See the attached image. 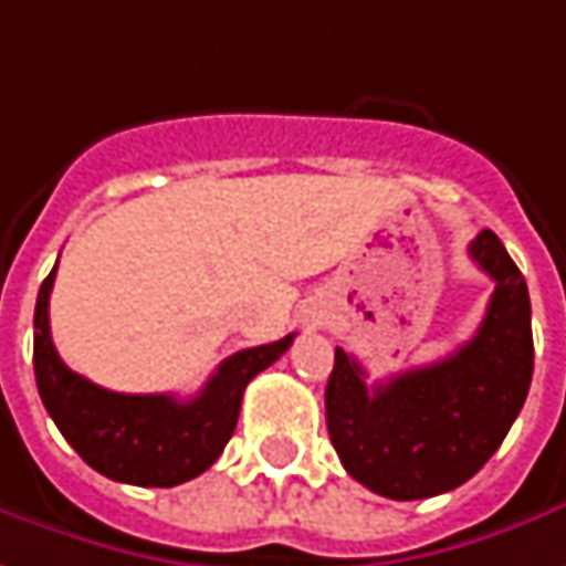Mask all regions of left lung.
I'll list each match as a JSON object with an SVG mask.
<instances>
[{
  "instance_id": "obj_1",
  "label": "left lung",
  "mask_w": 566,
  "mask_h": 566,
  "mask_svg": "<svg viewBox=\"0 0 566 566\" xmlns=\"http://www.w3.org/2000/svg\"><path fill=\"white\" fill-rule=\"evenodd\" d=\"M495 282L476 334L440 363L368 387L365 368L334 349L325 387L328 433L347 474L396 502L461 486L493 459L533 380L530 291L495 232L468 244Z\"/></svg>"
}]
</instances>
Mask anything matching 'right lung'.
Segmentation results:
<instances>
[{
	"instance_id": "add662e5",
	"label": "right lung",
	"mask_w": 566,
	"mask_h": 566,
	"mask_svg": "<svg viewBox=\"0 0 566 566\" xmlns=\"http://www.w3.org/2000/svg\"><path fill=\"white\" fill-rule=\"evenodd\" d=\"M55 269L36 297L33 371L42 406L61 437L90 468L117 483L179 486L203 474L232 440L244 387L291 347L294 334L229 356L191 399L170 394H114L71 371L57 356L49 332Z\"/></svg>"
}]
</instances>
